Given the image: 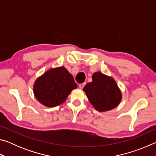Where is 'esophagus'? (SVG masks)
I'll return each mask as SVG.
<instances>
[{"label": "esophagus", "mask_w": 156, "mask_h": 156, "mask_svg": "<svg viewBox=\"0 0 156 156\" xmlns=\"http://www.w3.org/2000/svg\"><path fill=\"white\" fill-rule=\"evenodd\" d=\"M84 85H85V83H82V84H79V85H78V87H79V88H80V89H83L84 87Z\"/></svg>", "instance_id": "esophagus-1"}]
</instances>
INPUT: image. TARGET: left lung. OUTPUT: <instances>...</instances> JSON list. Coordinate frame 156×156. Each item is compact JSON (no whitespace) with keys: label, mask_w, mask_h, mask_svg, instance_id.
I'll use <instances>...</instances> for the list:
<instances>
[{"label":"left lung","mask_w":156,"mask_h":156,"mask_svg":"<svg viewBox=\"0 0 156 156\" xmlns=\"http://www.w3.org/2000/svg\"><path fill=\"white\" fill-rule=\"evenodd\" d=\"M92 80L84 86L83 91L96 110L107 112L120 104L122 94L112 77L98 72L92 76Z\"/></svg>","instance_id":"obj_1"}]
</instances>
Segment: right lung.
Returning <instances> with one entry per match:
<instances>
[{
    "label": "right lung",
    "mask_w": 156,
    "mask_h": 156,
    "mask_svg": "<svg viewBox=\"0 0 156 156\" xmlns=\"http://www.w3.org/2000/svg\"><path fill=\"white\" fill-rule=\"evenodd\" d=\"M72 74L64 67L50 69L36 79L34 96L42 105L54 107L62 104L73 89L77 88Z\"/></svg>",
    "instance_id": "1"
}]
</instances>
